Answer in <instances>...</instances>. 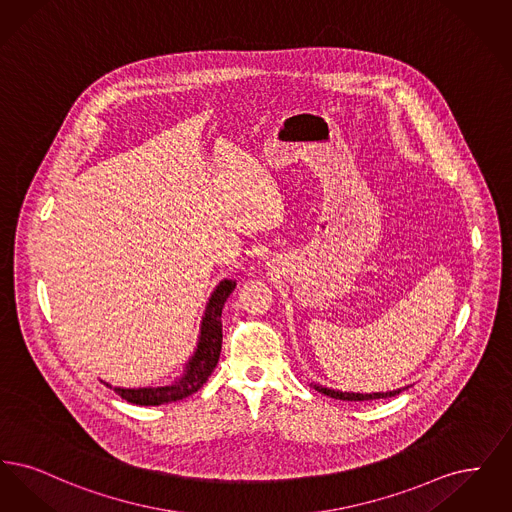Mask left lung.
<instances>
[{
  "instance_id": "1",
  "label": "left lung",
  "mask_w": 512,
  "mask_h": 512,
  "mask_svg": "<svg viewBox=\"0 0 512 512\" xmlns=\"http://www.w3.org/2000/svg\"><path fill=\"white\" fill-rule=\"evenodd\" d=\"M315 390L328 395V397H334V399H341V401H370V399H386V397H393L397 393H401V390L386 391V393H347V391H336L328 390V388H322V386H315Z\"/></svg>"
}]
</instances>
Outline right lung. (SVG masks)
I'll return each mask as SVG.
<instances>
[{"label":"right lung","mask_w":512,"mask_h":512,"mask_svg":"<svg viewBox=\"0 0 512 512\" xmlns=\"http://www.w3.org/2000/svg\"><path fill=\"white\" fill-rule=\"evenodd\" d=\"M234 288H236V282L222 280L215 293L211 295L207 309H205V317L201 322V336H199L197 351H195L192 361L188 363L186 374L182 376L180 382H176L174 386H165V388H142V390L115 388L122 399H126L128 403H134V405H151L153 407V405L180 401L199 390L219 363L220 347H222L220 315H222V307H224L226 299L230 297V293L234 292ZM105 386L111 388L109 384H105Z\"/></svg>","instance_id":"add662e5"}]
</instances>
